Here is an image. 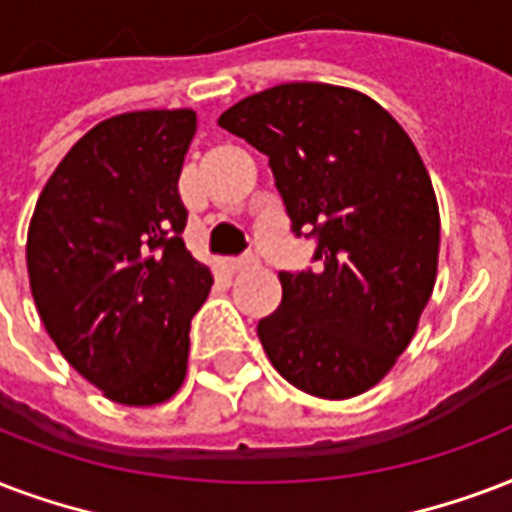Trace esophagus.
<instances>
[{
    "mask_svg": "<svg viewBox=\"0 0 512 512\" xmlns=\"http://www.w3.org/2000/svg\"><path fill=\"white\" fill-rule=\"evenodd\" d=\"M255 265V257H236V260H228V271L230 273H241Z\"/></svg>",
    "mask_w": 512,
    "mask_h": 512,
    "instance_id": "1",
    "label": "esophagus"
}]
</instances>
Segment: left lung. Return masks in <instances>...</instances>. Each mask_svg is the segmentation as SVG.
Returning a JSON list of instances; mask_svg holds the SVG:
<instances>
[{
	"instance_id": "1",
	"label": "left lung",
	"mask_w": 512,
	"mask_h": 512,
	"mask_svg": "<svg viewBox=\"0 0 512 512\" xmlns=\"http://www.w3.org/2000/svg\"><path fill=\"white\" fill-rule=\"evenodd\" d=\"M268 155L292 230L317 236V273H279L257 335L279 376L349 400L395 368L438 279L440 212L416 144L381 104L343 85L284 83L217 120Z\"/></svg>"
}]
</instances>
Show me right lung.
I'll use <instances>...</instances> for the list:
<instances>
[{"instance_id": "right-lung-1", "label": "right lung", "mask_w": 512, "mask_h": 512, "mask_svg": "<svg viewBox=\"0 0 512 512\" xmlns=\"http://www.w3.org/2000/svg\"><path fill=\"white\" fill-rule=\"evenodd\" d=\"M193 109L107 117L42 187L26 239L39 319L85 381L134 408L177 395L212 271L182 241Z\"/></svg>"}]
</instances>
